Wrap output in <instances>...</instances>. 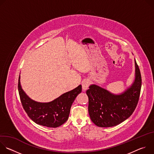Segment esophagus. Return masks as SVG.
Returning a JSON list of instances; mask_svg holds the SVG:
<instances>
[{
    "instance_id": "obj_1",
    "label": "esophagus",
    "mask_w": 154,
    "mask_h": 154,
    "mask_svg": "<svg viewBox=\"0 0 154 154\" xmlns=\"http://www.w3.org/2000/svg\"><path fill=\"white\" fill-rule=\"evenodd\" d=\"M90 84V81L88 79H85L82 82V89L83 91H85L88 88L89 85Z\"/></svg>"
}]
</instances>
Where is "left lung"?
Here are the masks:
<instances>
[{
	"instance_id": "left-lung-1",
	"label": "left lung",
	"mask_w": 154,
	"mask_h": 154,
	"mask_svg": "<svg viewBox=\"0 0 154 154\" xmlns=\"http://www.w3.org/2000/svg\"><path fill=\"white\" fill-rule=\"evenodd\" d=\"M135 79L122 92L115 94L91 84L86 91L88 112L91 121L98 127L117 125L128 118L137 105L141 88L140 71L135 59Z\"/></svg>"
}]
</instances>
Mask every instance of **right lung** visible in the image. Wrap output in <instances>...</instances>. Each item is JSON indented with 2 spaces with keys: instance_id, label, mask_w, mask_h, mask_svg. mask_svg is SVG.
<instances>
[{
  "instance_id": "1",
  "label": "right lung",
  "mask_w": 154,
  "mask_h": 154,
  "mask_svg": "<svg viewBox=\"0 0 154 154\" xmlns=\"http://www.w3.org/2000/svg\"><path fill=\"white\" fill-rule=\"evenodd\" d=\"M18 91L24 110L33 122L42 126L55 128L68 119L71 105L77 95L82 92V85L51 102H39L29 97L22 88L19 75Z\"/></svg>"
}]
</instances>
